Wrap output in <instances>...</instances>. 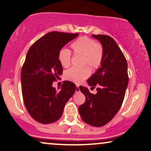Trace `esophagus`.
<instances>
[{
	"mask_svg": "<svg viewBox=\"0 0 151 151\" xmlns=\"http://www.w3.org/2000/svg\"><path fill=\"white\" fill-rule=\"evenodd\" d=\"M79 86H77V88H76V92H79Z\"/></svg>",
	"mask_w": 151,
	"mask_h": 151,
	"instance_id": "esophagus-1",
	"label": "esophagus"
}]
</instances>
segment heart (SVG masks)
Wrapping results in <instances>:
<instances>
[{"label":"heart","instance_id":"heart-1","mask_svg":"<svg viewBox=\"0 0 151 151\" xmlns=\"http://www.w3.org/2000/svg\"><path fill=\"white\" fill-rule=\"evenodd\" d=\"M75 55L82 56V65H89L96 69L100 65L104 56V48L102 44L96 42L92 38L83 36L78 38L70 45ZM58 58L60 65L68 68L71 63L72 53L69 49L63 48L58 51ZM91 74V69L86 66L82 68H72L67 70L65 77L67 80L79 83Z\"/></svg>","mask_w":151,"mask_h":151}]
</instances>
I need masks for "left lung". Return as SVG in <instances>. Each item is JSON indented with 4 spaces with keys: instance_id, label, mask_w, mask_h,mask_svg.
<instances>
[{
    "instance_id": "left-lung-1",
    "label": "left lung",
    "mask_w": 151,
    "mask_h": 151,
    "mask_svg": "<svg viewBox=\"0 0 151 151\" xmlns=\"http://www.w3.org/2000/svg\"><path fill=\"white\" fill-rule=\"evenodd\" d=\"M104 48L101 67L88 79L91 88H97L93 94L88 89L80 86L79 89L86 101L79 106V112L85 123L94 127L107 124L118 113L123 104L128 85L126 58L117 43L110 36L93 35Z\"/></svg>"
}]
</instances>
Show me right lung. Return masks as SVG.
Returning <instances> with one entry per match:
<instances>
[{
    "label": "right lung",
    "mask_w": 151,
    "mask_h": 151,
    "mask_svg": "<svg viewBox=\"0 0 151 151\" xmlns=\"http://www.w3.org/2000/svg\"><path fill=\"white\" fill-rule=\"evenodd\" d=\"M78 35L50 32L28 51L21 72L22 96L28 112L39 123H52L60 119L65 105L75 92L77 86L71 81H64L59 91L52 83L63 74L58 51Z\"/></svg>",
    "instance_id": "right-lung-1"
}]
</instances>
